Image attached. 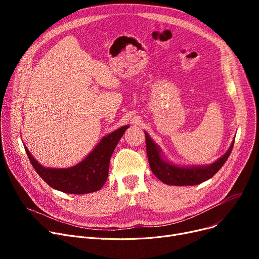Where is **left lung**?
Returning a JSON list of instances; mask_svg holds the SVG:
<instances>
[{
	"label": "left lung",
	"instance_id": "1",
	"mask_svg": "<svg viewBox=\"0 0 259 259\" xmlns=\"http://www.w3.org/2000/svg\"><path fill=\"white\" fill-rule=\"evenodd\" d=\"M145 135L148 160L153 174L162 183L173 186H194L213 178L214 174L219 172V170L225 165L234 145V142H232L229 150L211 165L181 167L169 162L162 157V152L159 147L151 140L147 132H145Z\"/></svg>",
	"mask_w": 259,
	"mask_h": 259
}]
</instances>
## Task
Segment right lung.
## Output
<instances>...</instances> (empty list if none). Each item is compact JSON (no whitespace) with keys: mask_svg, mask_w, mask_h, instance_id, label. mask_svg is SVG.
<instances>
[{"mask_svg":"<svg viewBox=\"0 0 259 259\" xmlns=\"http://www.w3.org/2000/svg\"><path fill=\"white\" fill-rule=\"evenodd\" d=\"M129 126L120 127L104 137L90 154L71 168H45L31 155L27 147L26 154L36 173L51 188L69 194H86L99 191L107 181L109 162L114 149Z\"/></svg>","mask_w":259,"mask_h":259,"instance_id":"1","label":"right lung"}]
</instances>
